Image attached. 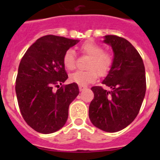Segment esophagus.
Listing matches in <instances>:
<instances>
[{
	"label": "esophagus",
	"instance_id": "esophagus-1",
	"mask_svg": "<svg viewBox=\"0 0 160 160\" xmlns=\"http://www.w3.org/2000/svg\"><path fill=\"white\" fill-rule=\"evenodd\" d=\"M79 89H80V91H83V90H85L87 89L86 86H84V85H79Z\"/></svg>",
	"mask_w": 160,
	"mask_h": 160
}]
</instances>
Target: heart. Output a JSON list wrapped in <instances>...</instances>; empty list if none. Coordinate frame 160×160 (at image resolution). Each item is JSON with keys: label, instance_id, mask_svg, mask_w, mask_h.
Listing matches in <instances>:
<instances>
[{"label": "heart", "instance_id": "1", "mask_svg": "<svg viewBox=\"0 0 160 160\" xmlns=\"http://www.w3.org/2000/svg\"><path fill=\"white\" fill-rule=\"evenodd\" d=\"M81 50L84 53L90 55L91 59L88 63L87 70H77L70 75L71 82L79 85H86L96 80L98 74L104 75L109 70L112 65L111 55L104 52L101 46L95 42L83 44ZM63 64L67 70H72L75 67V54L74 50L69 49L63 56Z\"/></svg>", "mask_w": 160, "mask_h": 160}]
</instances>
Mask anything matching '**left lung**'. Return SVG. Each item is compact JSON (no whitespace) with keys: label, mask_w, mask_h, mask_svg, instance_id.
Here are the masks:
<instances>
[{"label":"left lung","mask_w":160,"mask_h":160,"mask_svg":"<svg viewBox=\"0 0 160 160\" xmlns=\"http://www.w3.org/2000/svg\"><path fill=\"white\" fill-rule=\"evenodd\" d=\"M114 58L102 86H94V99L89 107L91 123L103 131L114 133L126 128L139 114L146 91L145 69L137 50L124 38L104 36Z\"/></svg>","instance_id":"8db88e82"}]
</instances>
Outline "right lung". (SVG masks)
<instances>
[{"instance_id":"obj_1","label":"right lung","mask_w":160,"mask_h":160,"mask_svg":"<svg viewBox=\"0 0 160 160\" xmlns=\"http://www.w3.org/2000/svg\"><path fill=\"white\" fill-rule=\"evenodd\" d=\"M62 36L39 38L21 59L16 80V93L22 117L41 134L61 129L68 119L70 103L79 95L77 84L61 86L68 75L63 64L67 50L79 42Z\"/></svg>"}]
</instances>
